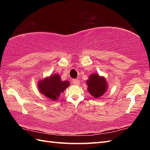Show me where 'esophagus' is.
<instances>
[{
  "label": "esophagus",
  "mask_w": 150,
  "mask_h": 150,
  "mask_svg": "<svg viewBox=\"0 0 150 150\" xmlns=\"http://www.w3.org/2000/svg\"><path fill=\"white\" fill-rule=\"evenodd\" d=\"M73 84H74L75 85H79L80 84V81L78 79H75V80L73 81Z\"/></svg>",
  "instance_id": "34e87169"
}]
</instances>
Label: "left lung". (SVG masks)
Segmentation results:
<instances>
[{
	"label": "left lung",
	"mask_w": 150,
	"mask_h": 150,
	"mask_svg": "<svg viewBox=\"0 0 150 150\" xmlns=\"http://www.w3.org/2000/svg\"><path fill=\"white\" fill-rule=\"evenodd\" d=\"M88 91L94 98H99L106 91L108 85L104 77H100L97 73H93L86 81Z\"/></svg>",
	"instance_id": "obj_1"
}]
</instances>
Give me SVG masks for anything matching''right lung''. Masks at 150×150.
Masks as SVG:
<instances>
[{
    "instance_id": "obj_1",
    "label": "right lung",
    "mask_w": 150,
    "mask_h": 150,
    "mask_svg": "<svg viewBox=\"0 0 150 150\" xmlns=\"http://www.w3.org/2000/svg\"><path fill=\"white\" fill-rule=\"evenodd\" d=\"M41 93L51 100H57L60 95L69 86L68 81H61L60 75L53 74L49 77L40 80L37 83Z\"/></svg>"
}]
</instances>
